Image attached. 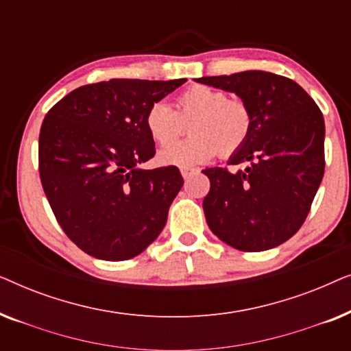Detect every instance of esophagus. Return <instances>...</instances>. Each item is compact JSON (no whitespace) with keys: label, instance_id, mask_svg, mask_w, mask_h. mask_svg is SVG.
<instances>
[{"label":"esophagus","instance_id":"esophagus-1","mask_svg":"<svg viewBox=\"0 0 351 351\" xmlns=\"http://www.w3.org/2000/svg\"><path fill=\"white\" fill-rule=\"evenodd\" d=\"M180 172H182V177H184V179H189V177L195 172V169H190V167H182Z\"/></svg>","mask_w":351,"mask_h":351}]
</instances>
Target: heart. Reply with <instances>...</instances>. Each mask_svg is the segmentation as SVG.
<instances>
[{
    "mask_svg": "<svg viewBox=\"0 0 351 351\" xmlns=\"http://www.w3.org/2000/svg\"><path fill=\"white\" fill-rule=\"evenodd\" d=\"M189 124L192 137L173 144ZM252 117L247 105L209 86H193L176 99V110L156 102L147 110L145 128L160 145L161 165L190 167L209 161L215 153L230 156L246 142ZM171 143L172 146L169 143Z\"/></svg>",
    "mask_w": 351,
    "mask_h": 351,
    "instance_id": "obj_1",
    "label": "heart"
}]
</instances>
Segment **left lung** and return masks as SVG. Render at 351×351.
Returning <instances> with one entry per match:
<instances>
[{"label": "left lung", "mask_w": 351, "mask_h": 351, "mask_svg": "<svg viewBox=\"0 0 351 351\" xmlns=\"http://www.w3.org/2000/svg\"><path fill=\"white\" fill-rule=\"evenodd\" d=\"M195 81L237 94L252 117L246 142L228 160L244 169L203 171L210 180L203 201L210 232L244 252L280 246L302 227L323 180V113L295 81L270 71Z\"/></svg>", "instance_id": "8db88e82"}]
</instances>
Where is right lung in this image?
<instances>
[{
    "mask_svg": "<svg viewBox=\"0 0 351 351\" xmlns=\"http://www.w3.org/2000/svg\"><path fill=\"white\" fill-rule=\"evenodd\" d=\"M185 81H102L47 112L38 150L43 190L66 237L89 256L128 261L165 228L184 179L176 166L141 167L155 156L145 114Z\"/></svg>",
    "mask_w": 351,
    "mask_h": 351,
    "instance_id": "add662e5",
    "label": "right lung"
}]
</instances>
